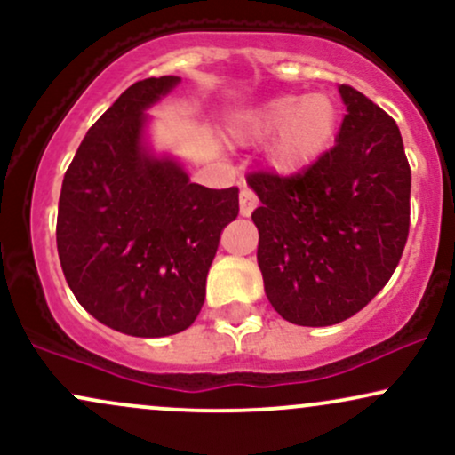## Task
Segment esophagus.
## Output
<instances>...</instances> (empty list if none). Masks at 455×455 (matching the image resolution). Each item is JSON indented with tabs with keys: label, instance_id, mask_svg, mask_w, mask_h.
<instances>
[{
	"label": "esophagus",
	"instance_id": "1",
	"mask_svg": "<svg viewBox=\"0 0 455 455\" xmlns=\"http://www.w3.org/2000/svg\"><path fill=\"white\" fill-rule=\"evenodd\" d=\"M257 205H259L257 195H254L248 186H243L242 192H239V212H242V216H250V213L257 210Z\"/></svg>",
	"mask_w": 455,
	"mask_h": 455
}]
</instances>
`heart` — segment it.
Returning <instances> with one entry per match:
<instances>
[{"label": "heart", "instance_id": "b5f03b06", "mask_svg": "<svg viewBox=\"0 0 455 455\" xmlns=\"http://www.w3.org/2000/svg\"><path fill=\"white\" fill-rule=\"evenodd\" d=\"M340 126V108L329 93L295 96L284 93L242 113L235 132L265 139L274 134L269 160L280 173L293 175L310 169L327 154Z\"/></svg>", "mask_w": 455, "mask_h": 455}]
</instances>
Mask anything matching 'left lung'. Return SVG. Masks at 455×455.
<instances>
[{"label":"left lung","mask_w":455,"mask_h":455,"mask_svg":"<svg viewBox=\"0 0 455 455\" xmlns=\"http://www.w3.org/2000/svg\"><path fill=\"white\" fill-rule=\"evenodd\" d=\"M336 145L293 175L252 171L260 198L259 267L282 318L327 327L357 315L398 267L411 227V166L400 128L379 104L340 85Z\"/></svg>","instance_id":"left-lung-1"}]
</instances>
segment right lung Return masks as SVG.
<instances>
[{
    "label": "right lung",
    "instance_id": "right-lung-1",
    "mask_svg": "<svg viewBox=\"0 0 455 455\" xmlns=\"http://www.w3.org/2000/svg\"><path fill=\"white\" fill-rule=\"evenodd\" d=\"M177 81H137L100 115L68 166L57 212V254L78 304L137 338L195 323L220 235L239 213V188L190 184L173 160L143 149V111Z\"/></svg>",
    "mask_w": 455,
    "mask_h": 455
}]
</instances>
